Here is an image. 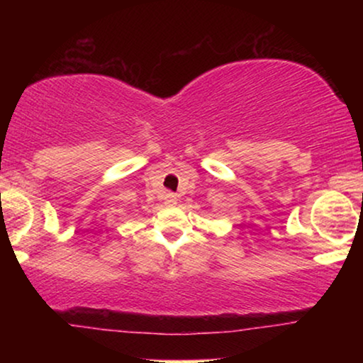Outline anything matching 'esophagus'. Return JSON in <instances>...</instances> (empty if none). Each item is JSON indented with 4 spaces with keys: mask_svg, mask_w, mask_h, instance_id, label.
Listing matches in <instances>:
<instances>
[{
    "mask_svg": "<svg viewBox=\"0 0 363 363\" xmlns=\"http://www.w3.org/2000/svg\"><path fill=\"white\" fill-rule=\"evenodd\" d=\"M177 201H178V198H177L175 193H167V195H165V205L167 206L177 205Z\"/></svg>",
    "mask_w": 363,
    "mask_h": 363,
    "instance_id": "esophagus-1",
    "label": "esophagus"
}]
</instances>
